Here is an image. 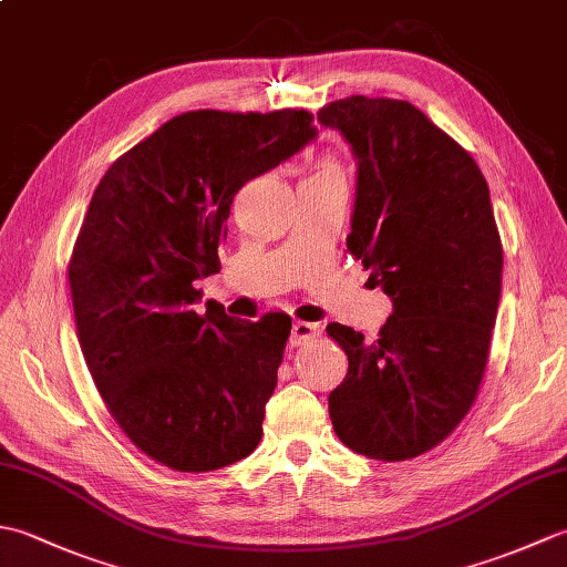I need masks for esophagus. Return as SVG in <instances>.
<instances>
[{
    "label": "esophagus",
    "instance_id": "1",
    "mask_svg": "<svg viewBox=\"0 0 567 567\" xmlns=\"http://www.w3.org/2000/svg\"><path fill=\"white\" fill-rule=\"evenodd\" d=\"M321 327L319 323H311V321H295L292 323V336H290V343L292 346H305L309 341L319 339Z\"/></svg>",
    "mask_w": 567,
    "mask_h": 567
}]
</instances>
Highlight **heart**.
I'll return each mask as SVG.
<instances>
[{
    "label": "heart",
    "mask_w": 567,
    "mask_h": 567,
    "mask_svg": "<svg viewBox=\"0 0 567 567\" xmlns=\"http://www.w3.org/2000/svg\"><path fill=\"white\" fill-rule=\"evenodd\" d=\"M309 175H336V177H343V167L341 163L331 158V155H327V158H321L315 167H311Z\"/></svg>",
    "instance_id": "1"
}]
</instances>
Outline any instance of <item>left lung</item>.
I'll return each mask as SVG.
<instances>
[{
  "label": "left lung",
  "mask_w": 567,
  "mask_h": 567,
  "mask_svg": "<svg viewBox=\"0 0 567 567\" xmlns=\"http://www.w3.org/2000/svg\"><path fill=\"white\" fill-rule=\"evenodd\" d=\"M317 116L358 158L346 246L392 299L375 341L327 327L348 355L329 416L358 455L409 461L451 436L485 375L502 292L489 189L473 155L414 104L353 94Z\"/></svg>",
  "instance_id": "obj_1"
}]
</instances>
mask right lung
Returning a JSON list of instances; mask_svg holds the SVG:
<instances>
[{"label": "right lung", "instance_id": "right-lung-1", "mask_svg": "<svg viewBox=\"0 0 567 567\" xmlns=\"http://www.w3.org/2000/svg\"><path fill=\"white\" fill-rule=\"evenodd\" d=\"M307 110L173 116L94 189L68 262L78 339L106 412L179 473L244 461L262 436L292 319H231L195 282L219 272L236 192L317 136Z\"/></svg>", "mask_w": 567, "mask_h": 567}]
</instances>
